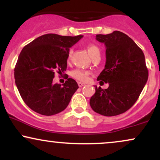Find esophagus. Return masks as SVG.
Returning a JSON list of instances; mask_svg holds the SVG:
<instances>
[{
  "label": "esophagus",
  "instance_id": "34e87169",
  "mask_svg": "<svg viewBox=\"0 0 160 160\" xmlns=\"http://www.w3.org/2000/svg\"><path fill=\"white\" fill-rule=\"evenodd\" d=\"M85 85H86V84L84 83V82H78V86H79V87H82V86H84Z\"/></svg>",
  "mask_w": 160,
  "mask_h": 160
}]
</instances>
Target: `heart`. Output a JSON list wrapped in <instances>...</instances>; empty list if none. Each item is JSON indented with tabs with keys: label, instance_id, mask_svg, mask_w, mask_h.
<instances>
[{
	"label": "heart",
	"instance_id": "heart-1",
	"mask_svg": "<svg viewBox=\"0 0 160 160\" xmlns=\"http://www.w3.org/2000/svg\"><path fill=\"white\" fill-rule=\"evenodd\" d=\"M86 49H87L88 52H89L91 58L94 56L95 53L100 52L98 47L94 44V43H88L86 45ZM71 54H72V49L69 51L68 58L71 57ZM89 73L87 71H84V70L82 69H75L74 71H71V76L74 78L77 79V80H80V81H86V80H87L88 78H89Z\"/></svg>",
	"mask_w": 160,
	"mask_h": 160
}]
</instances>
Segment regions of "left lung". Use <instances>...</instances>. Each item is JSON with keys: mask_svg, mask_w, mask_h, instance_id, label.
I'll list each match as a JSON object with an SVG mask.
<instances>
[{"mask_svg": "<svg viewBox=\"0 0 160 160\" xmlns=\"http://www.w3.org/2000/svg\"><path fill=\"white\" fill-rule=\"evenodd\" d=\"M96 40L106 47L105 66L97 80L108 82L109 86L104 89L95 86L89 104L99 114H121L132 107L148 81L144 52L132 39L119 31L97 34Z\"/></svg>", "mask_w": 160, "mask_h": 160, "instance_id": "1", "label": "left lung"}]
</instances>
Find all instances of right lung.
Listing matches in <instances>:
<instances>
[{"label": "right lung", "mask_w": 160, "mask_h": 160, "mask_svg": "<svg viewBox=\"0 0 160 160\" xmlns=\"http://www.w3.org/2000/svg\"><path fill=\"white\" fill-rule=\"evenodd\" d=\"M47 34L38 37L20 52L14 69L16 85L22 98L40 114L60 113L68 105L79 86L74 79L52 83L55 71L67 68L69 48L82 38Z\"/></svg>", "instance_id": "obj_1"}]
</instances>
